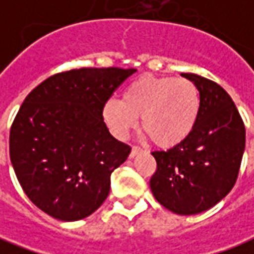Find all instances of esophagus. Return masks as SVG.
Wrapping results in <instances>:
<instances>
[{"label": "esophagus", "instance_id": "34e87169", "mask_svg": "<svg viewBox=\"0 0 254 254\" xmlns=\"http://www.w3.org/2000/svg\"><path fill=\"white\" fill-rule=\"evenodd\" d=\"M140 151H141V148H140L138 145H133L132 152H130V156H132V158H133V156H136V155H137Z\"/></svg>", "mask_w": 254, "mask_h": 254}]
</instances>
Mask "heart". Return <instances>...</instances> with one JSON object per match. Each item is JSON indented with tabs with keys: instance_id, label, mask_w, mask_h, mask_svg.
<instances>
[{
	"instance_id": "b5f03b06",
	"label": "heart",
	"mask_w": 254,
	"mask_h": 254,
	"mask_svg": "<svg viewBox=\"0 0 254 254\" xmlns=\"http://www.w3.org/2000/svg\"><path fill=\"white\" fill-rule=\"evenodd\" d=\"M200 92L188 78L143 74L127 85L122 100L103 106V118L111 132L127 137L140 118V129L160 148L182 143L196 125Z\"/></svg>"
}]
</instances>
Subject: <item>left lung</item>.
<instances>
[{
  "label": "left lung",
  "mask_w": 254,
  "mask_h": 254,
  "mask_svg": "<svg viewBox=\"0 0 254 254\" xmlns=\"http://www.w3.org/2000/svg\"><path fill=\"white\" fill-rule=\"evenodd\" d=\"M200 113L191 133L167 151H154L149 180L155 198L178 215H196L218 204L234 188L245 149V125L230 95L194 73Z\"/></svg>",
  "instance_id": "left-lung-1"
}]
</instances>
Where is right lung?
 <instances>
[{
  "mask_svg": "<svg viewBox=\"0 0 254 254\" xmlns=\"http://www.w3.org/2000/svg\"><path fill=\"white\" fill-rule=\"evenodd\" d=\"M136 69L80 67L50 76L14 117L9 154L23 190L64 222L89 216L110 191V176L130 154L103 121V106Z\"/></svg>",
  "mask_w": 254,
  "mask_h": 254,
  "instance_id": "obj_1",
  "label": "right lung"
}]
</instances>
